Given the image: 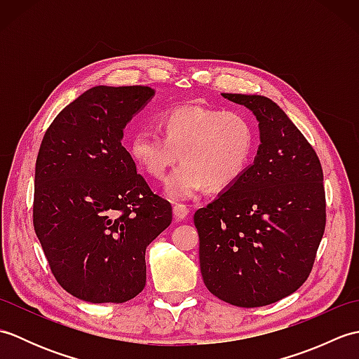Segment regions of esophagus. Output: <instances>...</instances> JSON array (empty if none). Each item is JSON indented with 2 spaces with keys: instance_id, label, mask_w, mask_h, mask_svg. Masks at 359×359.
Returning <instances> with one entry per match:
<instances>
[{
  "instance_id": "1",
  "label": "esophagus",
  "mask_w": 359,
  "mask_h": 359,
  "mask_svg": "<svg viewBox=\"0 0 359 359\" xmlns=\"http://www.w3.org/2000/svg\"><path fill=\"white\" fill-rule=\"evenodd\" d=\"M188 208L185 207V205H180V203H175L172 207V215H174V219L175 220H185L187 216H188Z\"/></svg>"
}]
</instances>
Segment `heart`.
<instances>
[{"mask_svg":"<svg viewBox=\"0 0 359 359\" xmlns=\"http://www.w3.org/2000/svg\"><path fill=\"white\" fill-rule=\"evenodd\" d=\"M158 135L137 131L129 140V154L149 177L168 175L163 193L171 201H188L207 187L220 193L238 182L253 160L256 133L241 112L207 109L202 106H175L158 120Z\"/></svg>","mask_w":359,"mask_h":359,"instance_id":"b5f03b06","label":"heart"}]
</instances>
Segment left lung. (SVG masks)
Segmentation results:
<instances>
[{
	"label": "left lung",
	"mask_w": 359,
	"mask_h": 359,
	"mask_svg": "<svg viewBox=\"0 0 359 359\" xmlns=\"http://www.w3.org/2000/svg\"><path fill=\"white\" fill-rule=\"evenodd\" d=\"M259 121L253 165L194 212L205 285L231 306L262 307L294 293L325 228L323 168L287 114L264 95L222 94Z\"/></svg>",
	"instance_id": "obj_1"
}]
</instances>
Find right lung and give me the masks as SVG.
<instances>
[{
  "label": "right lung",
  "instance_id": "1",
  "mask_svg": "<svg viewBox=\"0 0 359 359\" xmlns=\"http://www.w3.org/2000/svg\"><path fill=\"white\" fill-rule=\"evenodd\" d=\"M149 86H94L46 131L35 165L34 228L57 282L81 301L121 304L147 284L144 251L170 226L121 144Z\"/></svg>",
  "mask_w": 359,
  "mask_h": 359
}]
</instances>
